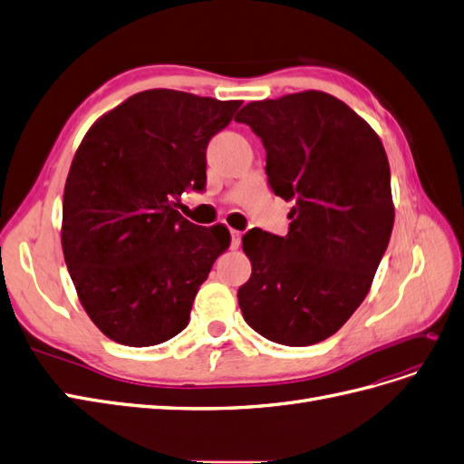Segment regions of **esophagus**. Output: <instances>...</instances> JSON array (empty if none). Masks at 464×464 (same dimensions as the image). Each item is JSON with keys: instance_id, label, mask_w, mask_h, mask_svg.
<instances>
[{"instance_id": "esophagus-1", "label": "esophagus", "mask_w": 464, "mask_h": 464, "mask_svg": "<svg viewBox=\"0 0 464 464\" xmlns=\"http://www.w3.org/2000/svg\"><path fill=\"white\" fill-rule=\"evenodd\" d=\"M240 244H242V232L230 230V247L237 249V247H240Z\"/></svg>"}]
</instances>
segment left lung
I'll return each instance as SVG.
<instances>
[{"mask_svg": "<svg viewBox=\"0 0 464 464\" xmlns=\"http://www.w3.org/2000/svg\"><path fill=\"white\" fill-rule=\"evenodd\" d=\"M236 121L261 139L275 195L294 201L286 236L242 237L251 276L237 304L265 339L321 343L366 298L389 246L395 207L385 149L353 108L321 91L249 102Z\"/></svg>", "mask_w": 464, "mask_h": 464, "instance_id": "1", "label": "left lung"}]
</instances>
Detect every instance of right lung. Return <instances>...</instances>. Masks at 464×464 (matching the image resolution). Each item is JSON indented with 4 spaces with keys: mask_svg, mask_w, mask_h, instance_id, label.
<instances>
[{
    "mask_svg": "<svg viewBox=\"0 0 464 464\" xmlns=\"http://www.w3.org/2000/svg\"><path fill=\"white\" fill-rule=\"evenodd\" d=\"M240 106L170 89L137 92L79 145L62 247L82 307L108 339L154 346L188 327L230 234L198 227L174 207L184 191L205 189L207 145Z\"/></svg>",
    "mask_w": 464,
    "mask_h": 464,
    "instance_id": "obj_1",
    "label": "right lung"
}]
</instances>
